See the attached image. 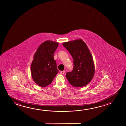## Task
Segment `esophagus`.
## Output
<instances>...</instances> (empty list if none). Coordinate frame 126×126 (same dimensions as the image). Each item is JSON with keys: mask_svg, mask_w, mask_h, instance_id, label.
<instances>
[{"mask_svg": "<svg viewBox=\"0 0 126 126\" xmlns=\"http://www.w3.org/2000/svg\"><path fill=\"white\" fill-rule=\"evenodd\" d=\"M64 72H65L64 71H61V72H60L61 74H64Z\"/></svg>", "mask_w": 126, "mask_h": 126, "instance_id": "1", "label": "esophagus"}]
</instances>
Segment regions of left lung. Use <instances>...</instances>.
Listing matches in <instances>:
<instances>
[{"mask_svg": "<svg viewBox=\"0 0 126 126\" xmlns=\"http://www.w3.org/2000/svg\"><path fill=\"white\" fill-rule=\"evenodd\" d=\"M62 44L74 61L72 71L66 73L68 80L73 87L85 86L92 79L95 72L94 60L89 48L82 39L64 42Z\"/></svg>", "mask_w": 126, "mask_h": 126, "instance_id": "left-lung-1", "label": "left lung"}]
</instances>
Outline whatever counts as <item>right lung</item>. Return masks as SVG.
Listing matches in <instances>:
<instances>
[{
  "label": "right lung",
  "mask_w": 126,
  "mask_h": 126,
  "mask_svg": "<svg viewBox=\"0 0 126 126\" xmlns=\"http://www.w3.org/2000/svg\"><path fill=\"white\" fill-rule=\"evenodd\" d=\"M59 43L52 40L42 43L33 56L31 65V76L34 81L41 87L52 83L58 72L54 54Z\"/></svg>",
  "instance_id": "1"
}]
</instances>
